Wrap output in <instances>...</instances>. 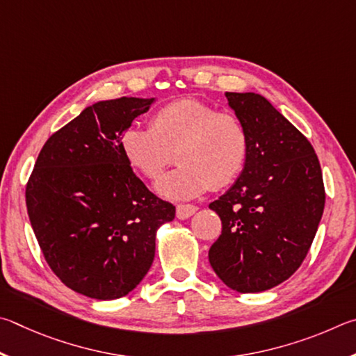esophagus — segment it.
Returning <instances> with one entry per match:
<instances>
[{
  "instance_id": "obj_1",
  "label": "esophagus",
  "mask_w": 356,
  "mask_h": 356,
  "mask_svg": "<svg viewBox=\"0 0 356 356\" xmlns=\"http://www.w3.org/2000/svg\"><path fill=\"white\" fill-rule=\"evenodd\" d=\"M197 207L194 204H178L177 207V217L179 220H186L189 219L191 216H194L197 213Z\"/></svg>"
}]
</instances>
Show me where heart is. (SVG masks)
Listing matches in <instances>:
<instances>
[{
    "mask_svg": "<svg viewBox=\"0 0 356 356\" xmlns=\"http://www.w3.org/2000/svg\"><path fill=\"white\" fill-rule=\"evenodd\" d=\"M248 145L239 117L195 98L167 103L152 115L149 129L129 128L122 136L124 158L148 179L158 178L175 154L179 167L156 183L158 194L172 200L234 183L245 167Z\"/></svg>",
    "mask_w": 356,
    "mask_h": 356,
    "instance_id": "1",
    "label": "heart"
}]
</instances>
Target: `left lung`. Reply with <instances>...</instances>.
<instances>
[{
  "instance_id": "1",
  "label": "left lung",
  "mask_w": 356,
  "mask_h": 356,
  "mask_svg": "<svg viewBox=\"0 0 356 356\" xmlns=\"http://www.w3.org/2000/svg\"><path fill=\"white\" fill-rule=\"evenodd\" d=\"M248 133V158L225 194L209 204L222 234L209 263L233 291L263 292L294 273L325 207L319 159L309 140L259 93L227 92Z\"/></svg>"
}]
</instances>
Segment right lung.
I'll list each match as a JSON object with an SVG mask.
<instances>
[{
	"mask_svg": "<svg viewBox=\"0 0 356 356\" xmlns=\"http://www.w3.org/2000/svg\"><path fill=\"white\" fill-rule=\"evenodd\" d=\"M156 98L97 102L49 137L26 186V208L48 266L97 300L129 294L154 259L156 232L175 207L136 177L122 136Z\"/></svg>",
	"mask_w": 356,
	"mask_h": 356,
	"instance_id": "right-lung-1",
	"label": "right lung"
}]
</instances>
